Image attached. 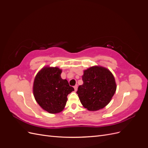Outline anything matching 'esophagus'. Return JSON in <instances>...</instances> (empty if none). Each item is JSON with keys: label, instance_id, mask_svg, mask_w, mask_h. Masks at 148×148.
Instances as JSON below:
<instances>
[{"label": "esophagus", "instance_id": "esophagus-1", "mask_svg": "<svg viewBox=\"0 0 148 148\" xmlns=\"http://www.w3.org/2000/svg\"><path fill=\"white\" fill-rule=\"evenodd\" d=\"M74 89H75V91H77V89H78V85L77 84H76L75 86H74Z\"/></svg>", "mask_w": 148, "mask_h": 148}]
</instances>
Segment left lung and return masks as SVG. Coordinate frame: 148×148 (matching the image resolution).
I'll return each instance as SVG.
<instances>
[{
  "label": "left lung",
  "instance_id": "left-lung-1",
  "mask_svg": "<svg viewBox=\"0 0 148 148\" xmlns=\"http://www.w3.org/2000/svg\"><path fill=\"white\" fill-rule=\"evenodd\" d=\"M83 84L77 93L84 108L96 111L104 108L111 101L116 91L114 76L104 67L94 66L84 71Z\"/></svg>",
  "mask_w": 148,
  "mask_h": 148
}]
</instances>
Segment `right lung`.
I'll use <instances>...</instances> for the list:
<instances>
[{
	"label": "right lung",
	"instance_id": "add662e5",
	"mask_svg": "<svg viewBox=\"0 0 148 148\" xmlns=\"http://www.w3.org/2000/svg\"><path fill=\"white\" fill-rule=\"evenodd\" d=\"M62 70L58 67L46 66L36 75L33 84V94L36 101L42 108L50 114L63 110L67 96L74 88L66 79L61 78Z\"/></svg>",
	"mask_w": 148,
	"mask_h": 148
}]
</instances>
